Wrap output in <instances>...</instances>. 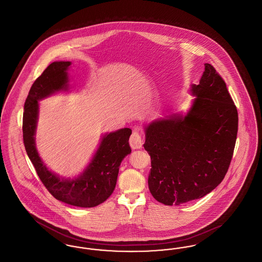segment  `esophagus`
I'll use <instances>...</instances> for the list:
<instances>
[{"label": "esophagus", "mask_w": 262, "mask_h": 262, "mask_svg": "<svg viewBox=\"0 0 262 262\" xmlns=\"http://www.w3.org/2000/svg\"><path fill=\"white\" fill-rule=\"evenodd\" d=\"M129 144L133 149H140L143 145V140L139 132L135 130L129 138Z\"/></svg>", "instance_id": "esophagus-1"}]
</instances>
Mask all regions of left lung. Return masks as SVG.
Listing matches in <instances>:
<instances>
[{"mask_svg":"<svg viewBox=\"0 0 262 262\" xmlns=\"http://www.w3.org/2000/svg\"><path fill=\"white\" fill-rule=\"evenodd\" d=\"M186 117L174 115L145 127L143 144L151 159L148 186L165 205H180L209 193L224 179L237 134V107L224 79L210 63Z\"/></svg>","mask_w":262,"mask_h":262,"instance_id":"1","label":"left lung"}]
</instances>
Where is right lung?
Instances as JSON below:
<instances>
[{"label":"right lung","instance_id":"obj_1","mask_svg":"<svg viewBox=\"0 0 262 262\" xmlns=\"http://www.w3.org/2000/svg\"><path fill=\"white\" fill-rule=\"evenodd\" d=\"M70 64L52 62L33 82L25 103L24 143L39 179L56 200L78 207H94L108 200L115 189L121 162L132 152L128 143L132 129L125 127L104 136L86 170L75 180H61L47 169L35 146L38 100L67 89Z\"/></svg>","mask_w":262,"mask_h":262}]
</instances>
